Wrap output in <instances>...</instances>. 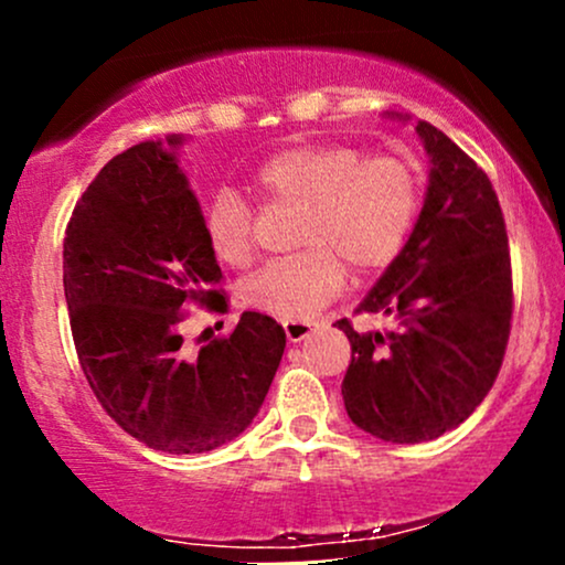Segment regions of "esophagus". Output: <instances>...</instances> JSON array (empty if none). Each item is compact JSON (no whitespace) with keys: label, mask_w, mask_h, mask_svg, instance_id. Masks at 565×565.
Returning a JSON list of instances; mask_svg holds the SVG:
<instances>
[{"label":"esophagus","mask_w":565,"mask_h":565,"mask_svg":"<svg viewBox=\"0 0 565 565\" xmlns=\"http://www.w3.org/2000/svg\"><path fill=\"white\" fill-rule=\"evenodd\" d=\"M284 332H287L289 342H300L313 332V329H310L308 321H284Z\"/></svg>","instance_id":"1"}]
</instances>
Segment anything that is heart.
<instances>
[{"mask_svg":"<svg viewBox=\"0 0 565 565\" xmlns=\"http://www.w3.org/2000/svg\"><path fill=\"white\" fill-rule=\"evenodd\" d=\"M257 204L295 206L297 255L268 263L242 284L249 308L308 321L332 302L345 265L366 276L387 268L419 217L423 183L404 159L364 157L345 142H305L274 153L246 178ZM215 260L244 268L255 257V212L233 191H217L201 212Z\"/></svg>","mask_w":565,"mask_h":565,"instance_id":"obj_1","label":"heart"}]
</instances>
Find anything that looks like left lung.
<instances>
[{"instance_id":"8db88e82","label":"left lung","mask_w":565,"mask_h":565,"mask_svg":"<svg viewBox=\"0 0 565 565\" xmlns=\"http://www.w3.org/2000/svg\"><path fill=\"white\" fill-rule=\"evenodd\" d=\"M427 199L401 255L359 313L391 316L387 332L337 327L350 340L348 417L391 444H423L481 406L502 369L512 321V265L489 174L430 121Z\"/></svg>"}]
</instances>
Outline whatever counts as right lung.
<instances>
[{
    "instance_id": "add662e5",
    "label": "right lung",
    "mask_w": 565,
    "mask_h": 565,
    "mask_svg": "<svg viewBox=\"0 0 565 565\" xmlns=\"http://www.w3.org/2000/svg\"><path fill=\"white\" fill-rule=\"evenodd\" d=\"M220 284L199 201L159 142L108 161L76 201L63 238L76 355L97 404L148 449L204 454L228 444L276 377L287 334L257 310L196 353L185 350L188 305L228 313Z\"/></svg>"
}]
</instances>
